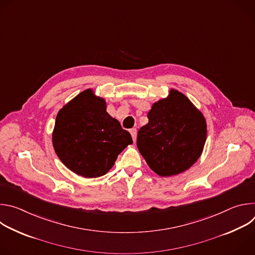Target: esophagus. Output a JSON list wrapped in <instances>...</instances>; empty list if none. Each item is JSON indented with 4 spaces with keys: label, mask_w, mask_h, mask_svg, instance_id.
<instances>
[{
    "label": "esophagus",
    "mask_w": 255,
    "mask_h": 255,
    "mask_svg": "<svg viewBox=\"0 0 255 255\" xmlns=\"http://www.w3.org/2000/svg\"><path fill=\"white\" fill-rule=\"evenodd\" d=\"M130 133H131V136H132L133 141L135 142V141H136V137H137V130L133 128V129H131V130H130Z\"/></svg>",
    "instance_id": "34e87169"
}]
</instances>
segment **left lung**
Masks as SVG:
<instances>
[{"label":"left lung","instance_id":"8db88e82","mask_svg":"<svg viewBox=\"0 0 255 255\" xmlns=\"http://www.w3.org/2000/svg\"><path fill=\"white\" fill-rule=\"evenodd\" d=\"M148 123L137 134V147L148 166L160 176L189 169L202 155L207 123L203 113L177 90L153 103Z\"/></svg>","mask_w":255,"mask_h":255}]
</instances>
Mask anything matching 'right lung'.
Listing matches in <instances>:
<instances>
[{
  "label": "right lung",
  "mask_w": 255,
  "mask_h": 255,
  "mask_svg": "<svg viewBox=\"0 0 255 255\" xmlns=\"http://www.w3.org/2000/svg\"><path fill=\"white\" fill-rule=\"evenodd\" d=\"M130 133L107 112L104 98L85 90L57 113L52 145L61 162L86 178L110 170L118 155L132 144Z\"/></svg>",
  "instance_id": "add662e5"
}]
</instances>
